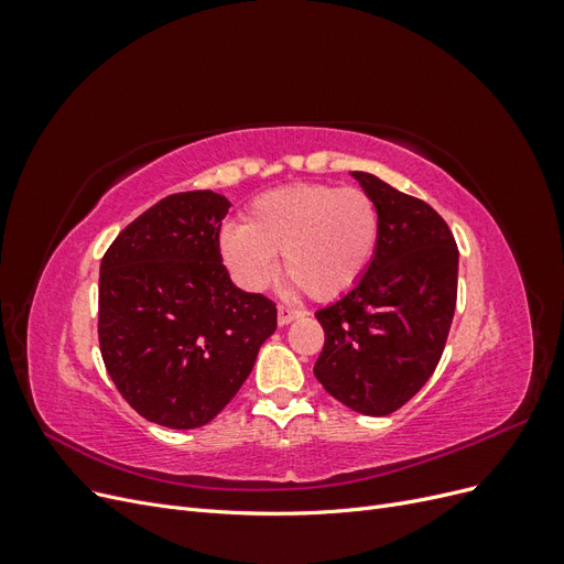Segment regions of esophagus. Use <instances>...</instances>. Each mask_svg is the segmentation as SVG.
Segmentation results:
<instances>
[{"mask_svg": "<svg viewBox=\"0 0 564 564\" xmlns=\"http://www.w3.org/2000/svg\"><path fill=\"white\" fill-rule=\"evenodd\" d=\"M303 315H305L303 311L286 308V305H280V308H278V324H280V327H286L289 322H294V319H299V317H303Z\"/></svg>", "mask_w": 564, "mask_h": 564, "instance_id": "1", "label": "esophagus"}]
</instances>
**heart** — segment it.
Listing matches in <instances>:
<instances>
[{
  "label": "heart",
  "mask_w": 564,
  "mask_h": 564,
  "mask_svg": "<svg viewBox=\"0 0 564 564\" xmlns=\"http://www.w3.org/2000/svg\"><path fill=\"white\" fill-rule=\"evenodd\" d=\"M381 216L362 187L292 183L253 197L245 226H224L216 247L237 286L263 292L284 270L315 301L348 294L379 247Z\"/></svg>",
  "instance_id": "1"
}]
</instances>
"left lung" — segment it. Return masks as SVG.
I'll list each match as a JSON object with an SVG mask.
<instances>
[{"instance_id": "1", "label": "left lung", "mask_w": 564, "mask_h": 564, "mask_svg": "<svg viewBox=\"0 0 564 564\" xmlns=\"http://www.w3.org/2000/svg\"><path fill=\"white\" fill-rule=\"evenodd\" d=\"M379 207L381 235L365 278L315 313L324 346L315 377L352 412L388 416L435 371L456 308L458 249L431 204L352 172Z\"/></svg>"}]
</instances>
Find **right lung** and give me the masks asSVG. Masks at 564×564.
I'll return each instance as SVG.
<instances>
[{
  "label": "right lung",
  "mask_w": 564,
  "mask_h": 564,
  "mask_svg": "<svg viewBox=\"0 0 564 564\" xmlns=\"http://www.w3.org/2000/svg\"><path fill=\"white\" fill-rule=\"evenodd\" d=\"M230 202L212 191L160 199L100 261L98 344L122 398L143 419L187 431L242 388L275 303L237 289L216 237Z\"/></svg>",
  "instance_id": "add662e5"
}]
</instances>
